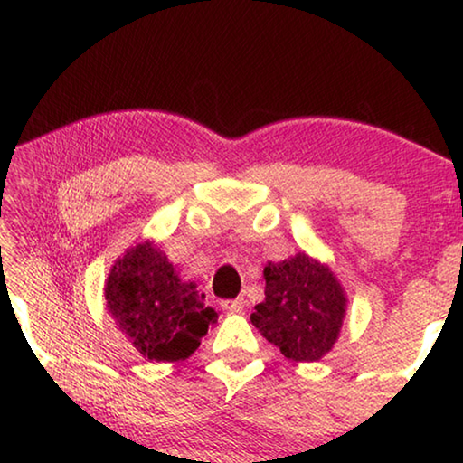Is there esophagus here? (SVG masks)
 <instances>
[{"instance_id":"esophagus-1","label":"esophagus","mask_w":463,"mask_h":463,"mask_svg":"<svg viewBox=\"0 0 463 463\" xmlns=\"http://www.w3.org/2000/svg\"><path fill=\"white\" fill-rule=\"evenodd\" d=\"M222 309L226 311H232V313H241L245 309V298L243 297H237V298H231V300H222Z\"/></svg>"}]
</instances>
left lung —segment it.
<instances>
[{"instance_id":"obj_1","label":"left lung","mask_w":463,"mask_h":463,"mask_svg":"<svg viewBox=\"0 0 463 463\" xmlns=\"http://www.w3.org/2000/svg\"><path fill=\"white\" fill-rule=\"evenodd\" d=\"M266 300L255 305L251 324L286 358L319 361L332 350L344 319L342 286L332 271L298 253L282 263H269Z\"/></svg>"}]
</instances>
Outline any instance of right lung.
<instances>
[{"mask_svg": "<svg viewBox=\"0 0 463 463\" xmlns=\"http://www.w3.org/2000/svg\"><path fill=\"white\" fill-rule=\"evenodd\" d=\"M107 307L139 354L156 363L187 358L218 313L195 284L181 282L173 263L150 243L137 245L109 274Z\"/></svg>", "mask_w": 463, "mask_h": 463, "instance_id": "add662e5", "label": "right lung"}]
</instances>
